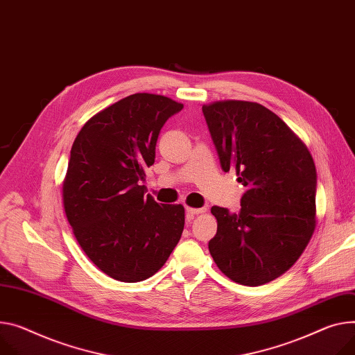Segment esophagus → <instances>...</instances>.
Masks as SVG:
<instances>
[{
  "instance_id": "obj_1",
  "label": "esophagus",
  "mask_w": 355,
  "mask_h": 355,
  "mask_svg": "<svg viewBox=\"0 0 355 355\" xmlns=\"http://www.w3.org/2000/svg\"><path fill=\"white\" fill-rule=\"evenodd\" d=\"M203 211H206V209H195V207H186V219L190 222L193 219V217L196 216V214H200V213H203Z\"/></svg>"
}]
</instances>
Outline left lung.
I'll return each instance as SVG.
<instances>
[{
  "instance_id": "obj_1",
  "label": "left lung",
  "mask_w": 355,
  "mask_h": 355,
  "mask_svg": "<svg viewBox=\"0 0 355 355\" xmlns=\"http://www.w3.org/2000/svg\"><path fill=\"white\" fill-rule=\"evenodd\" d=\"M202 111L225 172L246 192L239 213L213 206L209 252L234 283L261 286L298 260L315 229L317 172L303 141L270 109L217 101Z\"/></svg>"
}]
</instances>
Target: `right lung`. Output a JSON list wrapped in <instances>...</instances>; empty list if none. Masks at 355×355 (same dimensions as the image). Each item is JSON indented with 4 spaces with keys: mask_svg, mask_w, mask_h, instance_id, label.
<instances>
[{
    "mask_svg": "<svg viewBox=\"0 0 355 355\" xmlns=\"http://www.w3.org/2000/svg\"><path fill=\"white\" fill-rule=\"evenodd\" d=\"M182 107L133 94L94 115L73 141L62 184L67 219L80 249L115 280L149 279L180 240L184 207L159 205L142 182L162 126Z\"/></svg>",
    "mask_w": 355,
    "mask_h": 355,
    "instance_id": "add662e5",
    "label": "right lung"
}]
</instances>
